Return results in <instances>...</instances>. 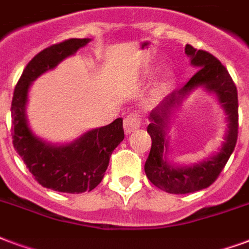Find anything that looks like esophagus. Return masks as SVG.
Listing matches in <instances>:
<instances>
[{
    "label": "esophagus",
    "instance_id": "esophagus-1",
    "mask_svg": "<svg viewBox=\"0 0 249 249\" xmlns=\"http://www.w3.org/2000/svg\"><path fill=\"white\" fill-rule=\"evenodd\" d=\"M140 124H142V119L139 118V115H136V114H130V115H127V117L124 118V122H123L124 132L128 135V134L136 131L140 127Z\"/></svg>",
    "mask_w": 249,
    "mask_h": 249
}]
</instances>
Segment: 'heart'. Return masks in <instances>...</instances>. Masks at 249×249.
Instances as JSON below:
<instances>
[{
  "label": "heart",
  "mask_w": 249,
  "mask_h": 249,
  "mask_svg": "<svg viewBox=\"0 0 249 249\" xmlns=\"http://www.w3.org/2000/svg\"><path fill=\"white\" fill-rule=\"evenodd\" d=\"M173 84H175V76L172 72H165L164 76H162L161 81L159 84L158 89H156V96H162V94H165L169 91L172 87H173Z\"/></svg>",
  "instance_id": "b5f03b06"
}]
</instances>
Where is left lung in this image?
Wrapping results in <instances>:
<instances>
[{
	"instance_id": "1",
	"label": "left lung",
	"mask_w": 249,
	"mask_h": 249,
	"mask_svg": "<svg viewBox=\"0 0 249 249\" xmlns=\"http://www.w3.org/2000/svg\"><path fill=\"white\" fill-rule=\"evenodd\" d=\"M185 53L190 64L198 69L180 90L173 91L149 113L147 132L152 139L144 172L155 186L172 194H188L209 188L229 161L238 140V90L226 69L215 56L186 44ZM197 87L215 94L226 114L228 130L220 151L210 158L192 166H176L167 161L169 137L166 136L170 117L176 107Z\"/></svg>"
}]
</instances>
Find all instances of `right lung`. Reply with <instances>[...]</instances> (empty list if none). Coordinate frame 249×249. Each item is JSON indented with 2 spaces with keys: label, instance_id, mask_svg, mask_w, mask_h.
<instances>
[{
  "label": "right lung",
  "instance_id": "1",
  "mask_svg": "<svg viewBox=\"0 0 249 249\" xmlns=\"http://www.w3.org/2000/svg\"><path fill=\"white\" fill-rule=\"evenodd\" d=\"M91 39H68L40 51L26 65L11 101L13 144L39 184L61 193L90 192L104 178L110 156L124 139L123 119L82 134L67 144H51L38 138L26 117L31 82L51 71Z\"/></svg>",
  "mask_w": 249,
  "mask_h": 249
}]
</instances>
